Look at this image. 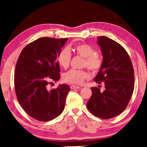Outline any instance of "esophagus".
<instances>
[{"label":"esophagus","mask_w":147,"mask_h":147,"mask_svg":"<svg viewBox=\"0 0 147 147\" xmlns=\"http://www.w3.org/2000/svg\"><path fill=\"white\" fill-rule=\"evenodd\" d=\"M70 88H71V89L72 90H74V89H79L80 86H75V85H72L70 86Z\"/></svg>","instance_id":"1"}]
</instances>
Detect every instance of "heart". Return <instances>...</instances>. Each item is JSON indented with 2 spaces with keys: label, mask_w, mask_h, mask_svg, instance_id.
Listing matches in <instances>:
<instances>
[{
  "label": "heart",
  "mask_w": 147,
  "mask_h": 147,
  "mask_svg": "<svg viewBox=\"0 0 147 147\" xmlns=\"http://www.w3.org/2000/svg\"><path fill=\"white\" fill-rule=\"evenodd\" d=\"M72 51L76 55L84 58L82 67H86L92 72H96L102 65L101 55L96 53L92 46L86 43L74 45ZM57 61L60 67L67 69L71 61V53L67 48L61 49L57 55ZM88 78V72L84 69H71L63 75L64 82L71 84H80Z\"/></svg>",
  "instance_id": "heart-1"
}]
</instances>
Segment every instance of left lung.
I'll return each mask as SVG.
<instances>
[{"label": "left lung", "mask_w": 147, "mask_h": 147, "mask_svg": "<svg viewBox=\"0 0 147 147\" xmlns=\"http://www.w3.org/2000/svg\"><path fill=\"white\" fill-rule=\"evenodd\" d=\"M103 56L102 67L94 81L105 85V90L91 88L92 94L87 108L94 116L110 119L125 110L134 87V68L125 49L106 36L98 37Z\"/></svg>", "instance_id": "obj_1"}]
</instances>
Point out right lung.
Returning <instances> with one entry per match:
<instances>
[{
	"label": "right lung",
	"instance_id": "obj_1",
	"mask_svg": "<svg viewBox=\"0 0 147 147\" xmlns=\"http://www.w3.org/2000/svg\"><path fill=\"white\" fill-rule=\"evenodd\" d=\"M67 41V38H39L28 44L18 58L15 93L20 105L34 119L49 121L63 111L69 86L62 84L50 91L47 86L59 80L57 55Z\"/></svg>",
	"mask_w": 147,
	"mask_h": 147
}]
</instances>
